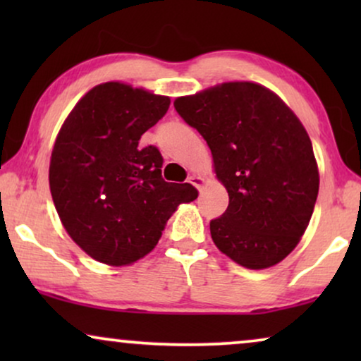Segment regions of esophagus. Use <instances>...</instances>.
<instances>
[{"instance_id":"obj_1","label":"esophagus","mask_w":361,"mask_h":361,"mask_svg":"<svg viewBox=\"0 0 361 361\" xmlns=\"http://www.w3.org/2000/svg\"><path fill=\"white\" fill-rule=\"evenodd\" d=\"M189 182H190V184L194 185V187H197V189L202 190V185H204V179H202L200 176H195V174L190 176V177H189Z\"/></svg>"}]
</instances>
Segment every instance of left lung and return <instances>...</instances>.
Instances as JSON below:
<instances>
[{"instance_id":"1","label":"left lung","mask_w":361,"mask_h":361,"mask_svg":"<svg viewBox=\"0 0 361 361\" xmlns=\"http://www.w3.org/2000/svg\"><path fill=\"white\" fill-rule=\"evenodd\" d=\"M214 156L228 192L210 221L221 253L250 269L278 264L299 243L319 194L312 142L299 118L263 85L228 82L174 102Z\"/></svg>"}]
</instances>
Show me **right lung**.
<instances>
[{
    "label": "right lung",
    "instance_id": "right-lung-1",
    "mask_svg": "<svg viewBox=\"0 0 361 361\" xmlns=\"http://www.w3.org/2000/svg\"><path fill=\"white\" fill-rule=\"evenodd\" d=\"M169 105V97L106 82L73 106L59 131L49 167L54 205L71 238L100 263L142 258L177 205L199 195L187 182L162 179L159 149L140 146Z\"/></svg>",
    "mask_w": 361,
    "mask_h": 361
}]
</instances>
